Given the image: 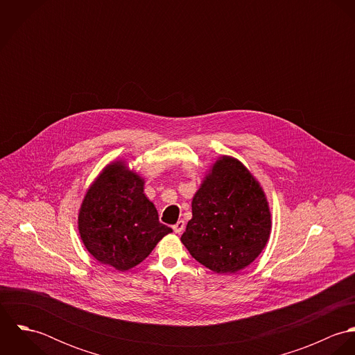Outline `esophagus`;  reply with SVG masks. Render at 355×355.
I'll return each instance as SVG.
<instances>
[{
	"label": "esophagus",
	"instance_id": "34e87169",
	"mask_svg": "<svg viewBox=\"0 0 355 355\" xmlns=\"http://www.w3.org/2000/svg\"><path fill=\"white\" fill-rule=\"evenodd\" d=\"M173 231L176 232V234H180V232H183V230H184V221L183 220H179L173 227Z\"/></svg>",
	"mask_w": 355,
	"mask_h": 355
}]
</instances>
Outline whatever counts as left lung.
Listing matches in <instances>:
<instances>
[{"mask_svg":"<svg viewBox=\"0 0 355 355\" xmlns=\"http://www.w3.org/2000/svg\"><path fill=\"white\" fill-rule=\"evenodd\" d=\"M193 218L180 241L203 266L235 273L265 248L270 213L263 191L235 158L223 157L193 198Z\"/></svg>","mask_w":355,"mask_h":355,"instance_id":"8db88e82","label":"left lung"}]
</instances>
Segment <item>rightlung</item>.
Here are the masks:
<instances>
[{
  "label": "right lung",
  "mask_w": 355,
  "mask_h": 355,
  "mask_svg": "<svg viewBox=\"0 0 355 355\" xmlns=\"http://www.w3.org/2000/svg\"><path fill=\"white\" fill-rule=\"evenodd\" d=\"M169 232L144 194V180L121 162L103 169L79 213V234L86 249L121 272L142 262Z\"/></svg>",
  "instance_id": "obj_1"
}]
</instances>
